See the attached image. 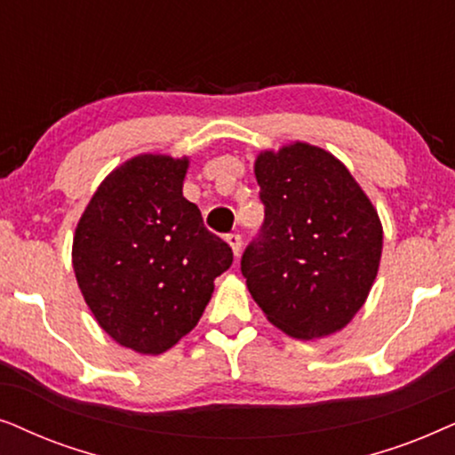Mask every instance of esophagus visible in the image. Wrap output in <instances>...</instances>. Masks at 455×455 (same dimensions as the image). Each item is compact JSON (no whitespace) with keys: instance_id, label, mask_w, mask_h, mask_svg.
Wrapping results in <instances>:
<instances>
[{"instance_id":"34e87169","label":"esophagus","mask_w":455,"mask_h":455,"mask_svg":"<svg viewBox=\"0 0 455 455\" xmlns=\"http://www.w3.org/2000/svg\"><path fill=\"white\" fill-rule=\"evenodd\" d=\"M227 241H228V245H231L235 258H237L239 251H241V243H243V241H241V235L239 233H228Z\"/></svg>"}]
</instances>
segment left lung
<instances>
[{"label": "left lung", "instance_id": "8db88e82", "mask_svg": "<svg viewBox=\"0 0 455 455\" xmlns=\"http://www.w3.org/2000/svg\"><path fill=\"white\" fill-rule=\"evenodd\" d=\"M264 222L241 256L251 298L298 339L354 318L377 278L383 228L371 199L324 149L293 143L256 160Z\"/></svg>", "mask_w": 455, "mask_h": 455}]
</instances>
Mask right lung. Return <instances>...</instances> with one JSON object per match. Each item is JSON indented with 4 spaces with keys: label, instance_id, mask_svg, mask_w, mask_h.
<instances>
[{
    "label": "right lung",
    "instance_id": "obj_1",
    "mask_svg": "<svg viewBox=\"0 0 455 455\" xmlns=\"http://www.w3.org/2000/svg\"><path fill=\"white\" fill-rule=\"evenodd\" d=\"M187 160L139 156L114 171L84 210L72 266L101 329L139 354H162L208 306L233 250L183 197Z\"/></svg>",
    "mask_w": 455,
    "mask_h": 455
}]
</instances>
